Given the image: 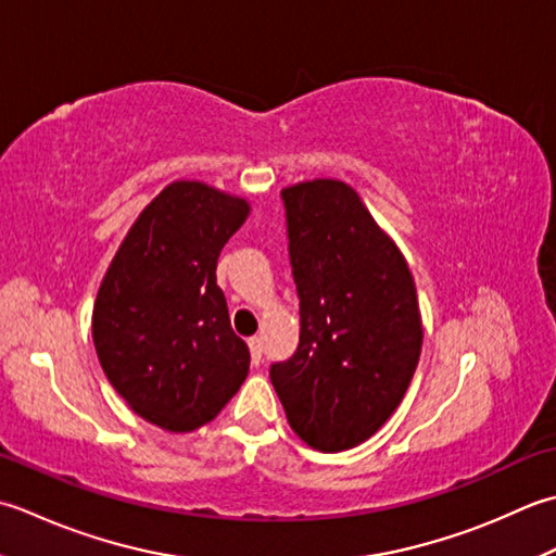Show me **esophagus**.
<instances>
[{
	"label": "esophagus",
	"instance_id": "obj_1",
	"mask_svg": "<svg viewBox=\"0 0 556 556\" xmlns=\"http://www.w3.org/2000/svg\"><path fill=\"white\" fill-rule=\"evenodd\" d=\"M249 353H252V362H254V365H258V362H262V353H264L262 338H258V336L249 338Z\"/></svg>",
	"mask_w": 556,
	"mask_h": 556
}]
</instances>
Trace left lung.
I'll return each instance as SVG.
<instances>
[{
    "label": "left lung",
    "mask_w": 556,
    "mask_h": 556,
    "mask_svg": "<svg viewBox=\"0 0 556 556\" xmlns=\"http://www.w3.org/2000/svg\"><path fill=\"white\" fill-rule=\"evenodd\" d=\"M300 298V345L270 381L302 441L353 448L389 420L422 350L417 290L399 247L338 179L280 191Z\"/></svg>",
    "instance_id": "obj_1"
}]
</instances>
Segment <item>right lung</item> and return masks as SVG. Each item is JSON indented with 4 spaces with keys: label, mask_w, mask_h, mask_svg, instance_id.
Segmentation results:
<instances>
[{
    "label": "right lung",
    "mask_w": 556,
    "mask_h": 556,
    "mask_svg": "<svg viewBox=\"0 0 556 556\" xmlns=\"http://www.w3.org/2000/svg\"><path fill=\"white\" fill-rule=\"evenodd\" d=\"M249 203L203 182L167 185L124 237L93 307L96 353L112 387L167 432L211 422L242 387L249 348L215 282Z\"/></svg>",
    "instance_id": "add662e5"
}]
</instances>
